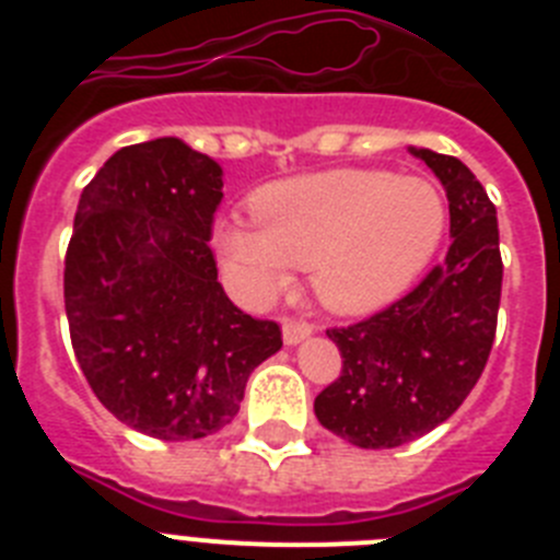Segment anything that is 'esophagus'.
<instances>
[{
	"label": "esophagus",
	"instance_id": "34e87169",
	"mask_svg": "<svg viewBox=\"0 0 560 560\" xmlns=\"http://www.w3.org/2000/svg\"><path fill=\"white\" fill-rule=\"evenodd\" d=\"M314 334L308 323H300V319H283V341L285 345H300L303 339Z\"/></svg>",
	"mask_w": 560,
	"mask_h": 560
}]
</instances>
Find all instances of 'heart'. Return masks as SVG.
<instances>
[{
  "mask_svg": "<svg viewBox=\"0 0 560 560\" xmlns=\"http://www.w3.org/2000/svg\"><path fill=\"white\" fill-rule=\"evenodd\" d=\"M255 224L219 219L210 244L221 269L252 303H269L311 269L325 308H384L427 269L446 235L443 192L423 176L387 171L303 173L252 199Z\"/></svg>",
  "mask_w": 560,
  "mask_h": 560,
  "instance_id": "b5f03b06",
  "label": "heart"
}]
</instances>
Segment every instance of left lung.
<instances>
[{
    "label": "left lung",
    "instance_id": "8db88e82",
    "mask_svg": "<svg viewBox=\"0 0 560 560\" xmlns=\"http://www.w3.org/2000/svg\"><path fill=\"white\" fill-rule=\"evenodd\" d=\"M440 179L452 246L418 289L350 328L328 330L341 375L316 395L314 412L359 448H395L423 438L459 409L491 355L502 296L497 207L468 167L409 145Z\"/></svg>",
    "mask_w": 560,
    "mask_h": 560
}]
</instances>
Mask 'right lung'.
<instances>
[{"mask_svg":"<svg viewBox=\"0 0 560 560\" xmlns=\"http://www.w3.org/2000/svg\"><path fill=\"white\" fill-rule=\"evenodd\" d=\"M224 171L179 137L137 142L81 192L63 264L75 359L97 400L160 440L232 423L275 323L232 305L207 246Z\"/></svg>","mask_w":560,"mask_h":560,"instance_id":"1","label":"right lung"}]
</instances>
